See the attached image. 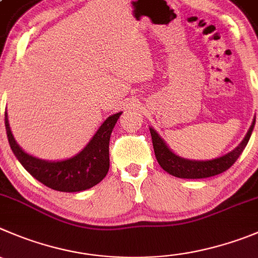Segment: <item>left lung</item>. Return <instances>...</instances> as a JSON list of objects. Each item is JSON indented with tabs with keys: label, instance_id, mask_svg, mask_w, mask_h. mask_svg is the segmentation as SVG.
Instances as JSON below:
<instances>
[{
	"label": "left lung",
	"instance_id": "1",
	"mask_svg": "<svg viewBox=\"0 0 258 258\" xmlns=\"http://www.w3.org/2000/svg\"><path fill=\"white\" fill-rule=\"evenodd\" d=\"M254 122H256V120H253L246 137L237 148H234L232 152L224 154V156L219 157V158L210 159V161H192V159L181 158L166 146L163 139L158 136V133L154 131L153 127H149V131H151L152 143H153L156 158L159 166L166 172L180 178H205L219 175V173L224 172L228 168L232 167V164L237 161L238 157L241 156L243 149L246 148L247 143L251 138Z\"/></svg>",
	"mask_w": 258,
	"mask_h": 258
}]
</instances>
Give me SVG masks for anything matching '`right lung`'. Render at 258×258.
<instances>
[{
  "label": "right lung",
  "mask_w": 258,
  "mask_h": 258,
  "mask_svg": "<svg viewBox=\"0 0 258 258\" xmlns=\"http://www.w3.org/2000/svg\"><path fill=\"white\" fill-rule=\"evenodd\" d=\"M120 115L121 112H117L107 117L80 153L63 161H44L24 152L12 136L7 112L5 126L12 152L34 178L53 190L78 192L94 187L106 176L110 167V136Z\"/></svg>",
  "instance_id": "add662e5"
}]
</instances>
